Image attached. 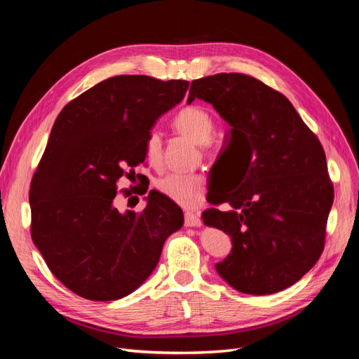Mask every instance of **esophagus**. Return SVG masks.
Returning a JSON list of instances; mask_svg holds the SVG:
<instances>
[{
  "mask_svg": "<svg viewBox=\"0 0 359 359\" xmlns=\"http://www.w3.org/2000/svg\"><path fill=\"white\" fill-rule=\"evenodd\" d=\"M186 226H189V227H199V226H202V220H201L199 214L187 211L186 212Z\"/></svg>",
  "mask_w": 359,
  "mask_h": 359,
  "instance_id": "34e87169",
  "label": "esophagus"
}]
</instances>
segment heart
Masks as SVG:
<instances>
[{
  "mask_svg": "<svg viewBox=\"0 0 359 359\" xmlns=\"http://www.w3.org/2000/svg\"><path fill=\"white\" fill-rule=\"evenodd\" d=\"M172 127L177 133L201 144L203 153H210L208 140L214 133V119L201 106H186L175 115ZM145 154L153 166L161 163L163 142L157 132H151L145 142ZM156 189L184 208H196L205 198L206 177L203 173H169L156 182Z\"/></svg>",
  "mask_w": 359,
  "mask_h": 359,
  "instance_id": "heart-1",
  "label": "heart"
}]
</instances>
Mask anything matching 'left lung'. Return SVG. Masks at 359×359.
Masks as SVG:
<instances>
[{"instance_id": "1", "label": "left lung", "mask_w": 359, "mask_h": 359, "mask_svg": "<svg viewBox=\"0 0 359 359\" xmlns=\"http://www.w3.org/2000/svg\"><path fill=\"white\" fill-rule=\"evenodd\" d=\"M214 106L231 126L226 173L202 220L232 238L233 248L215 269L250 295L283 290L318 262L327 236L334 186L318 136L277 90L243 73H217L191 82L189 100ZM224 177V175H223ZM235 189V192L231 190Z\"/></svg>"}]
</instances>
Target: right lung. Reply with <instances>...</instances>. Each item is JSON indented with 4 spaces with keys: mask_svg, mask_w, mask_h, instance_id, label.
Here are the masks:
<instances>
[{
    "mask_svg": "<svg viewBox=\"0 0 359 359\" xmlns=\"http://www.w3.org/2000/svg\"><path fill=\"white\" fill-rule=\"evenodd\" d=\"M187 81L114 76L62 107L29 186L31 238L61 283L91 301L137 289L184 214L149 191L144 211L119 212L116 182L147 158L156 119L182 100ZM123 191V190H121Z\"/></svg>",
    "mask_w": 359,
    "mask_h": 359,
    "instance_id": "right-lung-1",
    "label": "right lung"
}]
</instances>
